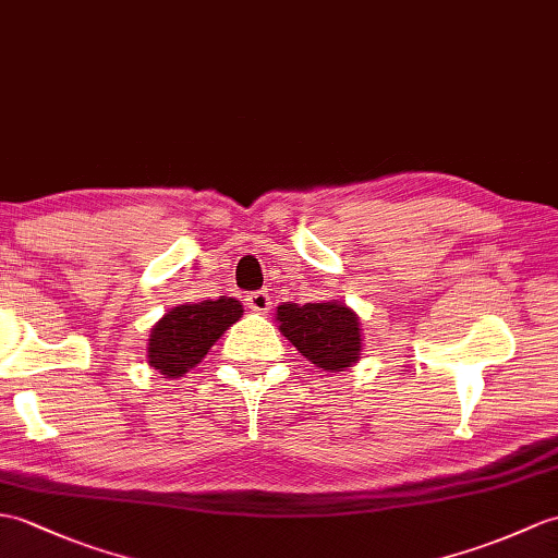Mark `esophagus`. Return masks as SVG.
<instances>
[{"instance_id": "obj_1", "label": "esophagus", "mask_w": 558, "mask_h": 558, "mask_svg": "<svg viewBox=\"0 0 558 558\" xmlns=\"http://www.w3.org/2000/svg\"><path fill=\"white\" fill-rule=\"evenodd\" d=\"M247 304L252 311H258V314H268L270 311V294L266 290H258L247 294Z\"/></svg>"}]
</instances>
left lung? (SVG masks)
Returning <instances> with one entry per match:
<instances>
[{"label": "left lung", "mask_w": 558, "mask_h": 558, "mask_svg": "<svg viewBox=\"0 0 558 558\" xmlns=\"http://www.w3.org/2000/svg\"><path fill=\"white\" fill-rule=\"evenodd\" d=\"M276 320L296 352L323 371H347L361 356L364 340L359 316L338 300L320 304L282 302L276 308Z\"/></svg>", "instance_id": "8db88e82"}]
</instances>
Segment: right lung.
I'll list each match as a JSON object with an SVG mask.
<instances>
[{
  "mask_svg": "<svg viewBox=\"0 0 558 558\" xmlns=\"http://www.w3.org/2000/svg\"><path fill=\"white\" fill-rule=\"evenodd\" d=\"M242 304L232 296L173 306L151 328L147 347L149 366L166 378H180L199 364L232 323L242 318Z\"/></svg>",
  "mask_w": 558,
  "mask_h": 558,
  "instance_id": "add662e5",
  "label": "right lung"
}]
</instances>
